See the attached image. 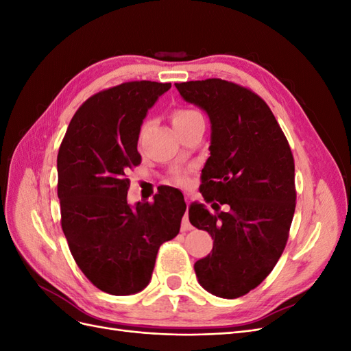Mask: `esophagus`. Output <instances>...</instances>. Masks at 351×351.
Here are the masks:
<instances>
[{
    "label": "esophagus",
    "mask_w": 351,
    "mask_h": 351,
    "mask_svg": "<svg viewBox=\"0 0 351 351\" xmlns=\"http://www.w3.org/2000/svg\"><path fill=\"white\" fill-rule=\"evenodd\" d=\"M186 202H187V208H189V200L186 199ZM192 228H193V226L190 224V221H189V214L186 212L184 217H183V221H182V230H183V231H190Z\"/></svg>",
    "instance_id": "34e87169"
}]
</instances>
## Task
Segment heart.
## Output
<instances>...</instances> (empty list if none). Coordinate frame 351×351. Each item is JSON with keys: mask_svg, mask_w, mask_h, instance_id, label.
Segmentation results:
<instances>
[{"mask_svg": "<svg viewBox=\"0 0 351 351\" xmlns=\"http://www.w3.org/2000/svg\"><path fill=\"white\" fill-rule=\"evenodd\" d=\"M204 120V117L193 108H189V107H177L171 111V123L176 127L177 132H182L186 127H189L190 124H193L196 121H202ZM151 120H145L141 125V137L143 136V133L147 130V127H149ZM171 182L174 184H180V186H184L187 184V176L184 173H176L171 178Z\"/></svg>", "mask_w": 351, "mask_h": 351, "instance_id": "1", "label": "heart"}]
</instances>
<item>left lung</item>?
I'll use <instances>...</instances> for the list:
<instances>
[{"label":"left lung","instance_id":"left-lung-1","mask_svg":"<svg viewBox=\"0 0 351 351\" xmlns=\"http://www.w3.org/2000/svg\"><path fill=\"white\" fill-rule=\"evenodd\" d=\"M180 95L209 115L210 156L202 169L206 204L227 205L212 215L200 204L189 219L208 231L214 247L195 263L200 285L222 299H237L268 277L289 240L295 209L294 158L271 108L234 82L176 83Z\"/></svg>","mask_w":351,"mask_h":351}]
</instances>
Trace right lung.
I'll return each mask as SVG.
<instances>
[{
  "instance_id": "obj_1",
  "label": "right lung",
  "mask_w": 351,
  "mask_h": 351,
  "mask_svg": "<svg viewBox=\"0 0 351 351\" xmlns=\"http://www.w3.org/2000/svg\"><path fill=\"white\" fill-rule=\"evenodd\" d=\"M171 83L125 82L84 101L58 156L61 228L80 271L97 289L129 295L149 284L161 244L174 239L186 210L182 192L127 204L130 169L141 165L143 119Z\"/></svg>"
}]
</instances>
